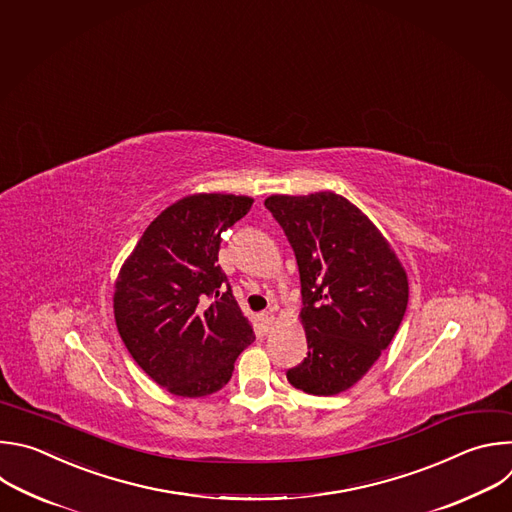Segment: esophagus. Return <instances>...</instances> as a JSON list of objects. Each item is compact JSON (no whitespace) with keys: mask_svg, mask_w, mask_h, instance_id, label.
<instances>
[{"mask_svg":"<svg viewBox=\"0 0 512 512\" xmlns=\"http://www.w3.org/2000/svg\"><path fill=\"white\" fill-rule=\"evenodd\" d=\"M260 321H262L264 331L268 333V331L272 329V323H274V313H272V309H270V311H266V313H262V315H260Z\"/></svg>","mask_w":512,"mask_h":512,"instance_id":"obj_1","label":"esophagus"}]
</instances>
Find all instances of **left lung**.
<instances>
[{
	"instance_id": "8db88e82",
	"label": "left lung",
	"mask_w": 512,
	"mask_h": 512,
	"mask_svg": "<svg viewBox=\"0 0 512 512\" xmlns=\"http://www.w3.org/2000/svg\"><path fill=\"white\" fill-rule=\"evenodd\" d=\"M264 206L284 230L300 272L309 353L286 379L311 395L341 393L397 333L407 276L381 232L337 193L270 195Z\"/></svg>"
}]
</instances>
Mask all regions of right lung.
<instances>
[{
  "mask_svg": "<svg viewBox=\"0 0 512 512\" xmlns=\"http://www.w3.org/2000/svg\"><path fill=\"white\" fill-rule=\"evenodd\" d=\"M250 206L246 195H189L151 222L121 268L119 335L137 365L175 395L222 389L256 339L218 264L222 234Z\"/></svg>",
  "mask_w": 512,
  "mask_h": 512,
  "instance_id": "right-lung-1",
  "label": "right lung"
}]
</instances>
